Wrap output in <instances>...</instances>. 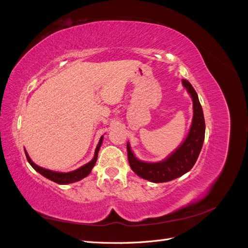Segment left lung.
<instances>
[{"label": "left lung", "instance_id": "8db88e82", "mask_svg": "<svg viewBox=\"0 0 248 248\" xmlns=\"http://www.w3.org/2000/svg\"><path fill=\"white\" fill-rule=\"evenodd\" d=\"M182 84L192 98L193 118L188 134L176 151L162 161L144 162L134 156L129 144H127V155L132 170L140 178L154 183L170 181L190 170L198 159L205 140V119L198 94L188 80L182 79Z\"/></svg>", "mask_w": 248, "mask_h": 248}]
</instances>
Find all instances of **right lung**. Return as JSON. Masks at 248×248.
I'll return each instance as SVG.
<instances>
[{
	"label": "right lung",
	"instance_id": "obj_1",
	"mask_svg": "<svg viewBox=\"0 0 248 248\" xmlns=\"http://www.w3.org/2000/svg\"><path fill=\"white\" fill-rule=\"evenodd\" d=\"M102 140H103V136L100 138V140L98 142V145H97L96 147V150H95V155H94V158L88 162L87 164H85V166L80 167L79 169L76 170H72V171H69V172H59V171H52V170H46V169H43L41 167H38L37 164H35L31 158H30L27 151L25 150V153H26V156H27V159L29 161V163L31 164L32 168L38 171L39 174H41L43 177H46L49 180H51V181H54L58 184H62V185H65V184H69V183H73V182H77V181H79V180L84 179L85 177H87L90 172H91L92 169L94 168L95 163H96V160H97V156H98V152H99V149H100V146L102 144Z\"/></svg>",
	"mask_w": 248,
	"mask_h": 248
}]
</instances>
